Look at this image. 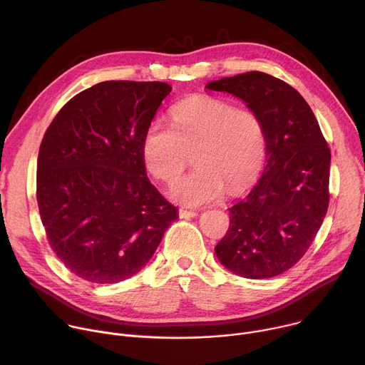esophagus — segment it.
<instances>
[{
    "mask_svg": "<svg viewBox=\"0 0 365 365\" xmlns=\"http://www.w3.org/2000/svg\"><path fill=\"white\" fill-rule=\"evenodd\" d=\"M197 212L196 211H189V210H179V217L180 218H193L196 217Z\"/></svg>",
    "mask_w": 365,
    "mask_h": 365,
    "instance_id": "obj_1",
    "label": "esophagus"
}]
</instances>
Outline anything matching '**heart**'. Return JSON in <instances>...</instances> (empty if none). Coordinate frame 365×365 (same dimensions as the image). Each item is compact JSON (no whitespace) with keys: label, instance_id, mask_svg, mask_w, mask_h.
<instances>
[{"label":"heart","instance_id":"1","mask_svg":"<svg viewBox=\"0 0 365 365\" xmlns=\"http://www.w3.org/2000/svg\"><path fill=\"white\" fill-rule=\"evenodd\" d=\"M145 169L165 185L175 183L192 155L195 170L178 182L172 197L187 207L242 193L259 175L267 155V134L250 108L197 94L172 110V126L154 120L141 145Z\"/></svg>","mask_w":365,"mask_h":365}]
</instances>
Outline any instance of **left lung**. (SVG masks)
<instances>
[{
    "label": "left lung",
    "mask_w": 365,
    "mask_h": 365,
    "mask_svg": "<svg viewBox=\"0 0 365 365\" xmlns=\"http://www.w3.org/2000/svg\"><path fill=\"white\" fill-rule=\"evenodd\" d=\"M208 90L233 94L262 119L267 165L250 193L230 210L215 246L227 269L249 279L277 277L300 260L329 207L330 150L303 96L260 71L224 77Z\"/></svg>",
    "instance_id": "8db88e82"
}]
</instances>
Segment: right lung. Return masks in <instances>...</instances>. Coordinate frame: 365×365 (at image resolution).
<instances>
[{"label": "right lung", "mask_w": 365, "mask_h": 365, "mask_svg": "<svg viewBox=\"0 0 365 365\" xmlns=\"http://www.w3.org/2000/svg\"><path fill=\"white\" fill-rule=\"evenodd\" d=\"M172 87L103 81L58 112L38 157L36 197L48 242L78 278L116 284L151 259L178 208L147 178L143 138Z\"/></svg>", "instance_id": "1"}]
</instances>
